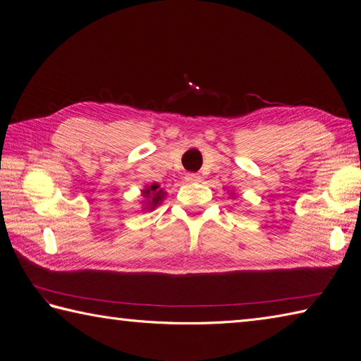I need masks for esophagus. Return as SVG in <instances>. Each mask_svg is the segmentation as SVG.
<instances>
[{
    "label": "esophagus",
    "instance_id": "obj_1",
    "mask_svg": "<svg viewBox=\"0 0 361 361\" xmlns=\"http://www.w3.org/2000/svg\"><path fill=\"white\" fill-rule=\"evenodd\" d=\"M185 180H187V182H199L200 176L197 173H187V174H185Z\"/></svg>",
    "mask_w": 361,
    "mask_h": 361
}]
</instances>
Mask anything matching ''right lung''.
I'll return each mask as SVG.
<instances>
[{"label": "right lung", "mask_w": 361, "mask_h": 361, "mask_svg": "<svg viewBox=\"0 0 361 361\" xmlns=\"http://www.w3.org/2000/svg\"><path fill=\"white\" fill-rule=\"evenodd\" d=\"M141 192H143V197H145V200H143V203H145L143 209L145 211H154L155 207L158 204H161V202L166 199V191L159 188L158 183H154V185H150V187H146Z\"/></svg>", "instance_id": "add662e5"}]
</instances>
